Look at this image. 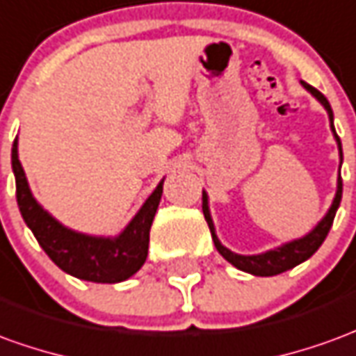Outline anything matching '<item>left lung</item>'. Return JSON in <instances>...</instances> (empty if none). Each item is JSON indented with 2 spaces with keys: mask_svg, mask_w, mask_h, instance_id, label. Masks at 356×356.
Returning a JSON list of instances; mask_svg holds the SVG:
<instances>
[{
  "mask_svg": "<svg viewBox=\"0 0 356 356\" xmlns=\"http://www.w3.org/2000/svg\"><path fill=\"white\" fill-rule=\"evenodd\" d=\"M302 86L307 88L312 96H316L318 102L322 104L327 111V115H330V121H332V131H334L335 140H337V146H339V156H341L343 160V152H341V140H339V136L335 133L334 129V111H332V106H330V102L325 98L324 94L320 90H316L314 86H310V84L302 83ZM341 195H343V181L341 177L337 179V193H335L334 204H332V208H330V212L325 213V218L320 223H318L314 229L308 233L307 237L297 238V241H293V243H287V245H283L280 248H273V250H268L264 254H256V256H241L235 254V252H231L229 248H225L221 245L218 237H216V231H213V223L212 218H210V210H208V196L206 193H202V212L204 218L208 221V227H210V233H212L213 238V245L218 248V252H220L227 262L238 268V270H243V272L252 273V275H262V277H268V275H277V273H283L291 270V268H295L300 262H305L308 260L310 256L316 252L320 245L324 243V238L327 237V233L332 229V223H334L335 212H337V208H339V202H341Z\"/></svg>",
  "mask_w": 356,
  "mask_h": 356,
  "instance_id": "left-lung-1",
  "label": "left lung"
}]
</instances>
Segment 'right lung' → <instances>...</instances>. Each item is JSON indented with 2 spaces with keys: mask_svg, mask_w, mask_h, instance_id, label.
<instances>
[{
  "mask_svg": "<svg viewBox=\"0 0 356 356\" xmlns=\"http://www.w3.org/2000/svg\"><path fill=\"white\" fill-rule=\"evenodd\" d=\"M11 165L17 183V204L22 220L31 227L44 252L63 272L84 282L119 283L129 280L143 268L148 256L150 227L160 204L163 181L156 186V191L148 196V200L119 237L104 238L67 229L48 212L42 210V206L32 198L24 177L17 152V138L11 150Z\"/></svg>",
  "mask_w": 356,
  "mask_h": 356,
  "instance_id": "1",
  "label": "right lung"
}]
</instances>
